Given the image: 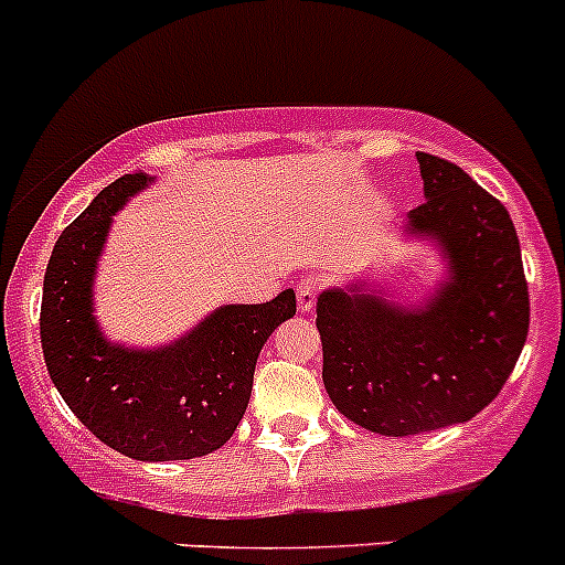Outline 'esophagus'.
Returning a JSON list of instances; mask_svg holds the SVG:
<instances>
[{
  "label": "esophagus",
  "instance_id": "1",
  "mask_svg": "<svg viewBox=\"0 0 565 565\" xmlns=\"http://www.w3.org/2000/svg\"><path fill=\"white\" fill-rule=\"evenodd\" d=\"M295 292H298V311L300 315H309L311 309H315L317 303V292H319V281L317 278H300L298 287H295Z\"/></svg>",
  "mask_w": 565,
  "mask_h": 565
}]
</instances>
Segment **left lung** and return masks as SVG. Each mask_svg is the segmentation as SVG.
I'll list each match as a JSON object with an SVG mask.
<instances>
[{
    "instance_id": "left-lung-1",
    "label": "left lung",
    "mask_w": 565,
    "mask_h": 565,
    "mask_svg": "<svg viewBox=\"0 0 565 565\" xmlns=\"http://www.w3.org/2000/svg\"><path fill=\"white\" fill-rule=\"evenodd\" d=\"M424 199L404 235L440 248L446 278L418 306L352 281L317 298L322 383L341 415L407 437L476 418L514 372L530 300L509 210L457 163L418 152Z\"/></svg>"
}]
</instances>
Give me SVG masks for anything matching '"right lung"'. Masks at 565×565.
Wrapping results in <instances>:
<instances>
[{
    "instance_id": "obj_1",
    "label": "right lung",
    "mask_w": 565,
    "mask_h": 565,
    "mask_svg": "<svg viewBox=\"0 0 565 565\" xmlns=\"http://www.w3.org/2000/svg\"><path fill=\"white\" fill-rule=\"evenodd\" d=\"M156 177L114 180L67 226L43 278L40 341L51 383L78 420L114 451L139 461L213 454L235 435L254 385L256 358L295 317V292L235 303L163 347L108 341L95 317V273L114 213Z\"/></svg>"
}]
</instances>
